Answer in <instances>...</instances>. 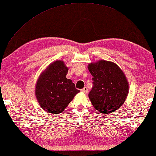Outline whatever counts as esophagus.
Returning a JSON list of instances; mask_svg holds the SVG:
<instances>
[{"label":"esophagus","mask_w":156,"mask_h":156,"mask_svg":"<svg viewBox=\"0 0 156 156\" xmlns=\"http://www.w3.org/2000/svg\"><path fill=\"white\" fill-rule=\"evenodd\" d=\"M81 90L82 93H85V94H87V93H88V89H87V87H84V88L82 89Z\"/></svg>","instance_id":"1"}]
</instances>
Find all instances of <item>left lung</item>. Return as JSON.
<instances>
[{
    "mask_svg": "<svg viewBox=\"0 0 156 156\" xmlns=\"http://www.w3.org/2000/svg\"><path fill=\"white\" fill-rule=\"evenodd\" d=\"M88 69L93 77V87L89 93L93 107L102 114L117 111L129 92L128 81L123 71L115 63L102 59L90 63Z\"/></svg>",
    "mask_w": 156,
    "mask_h": 156,
    "instance_id": "left-lung-1",
    "label": "left lung"
}]
</instances>
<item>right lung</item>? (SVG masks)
<instances>
[{"mask_svg": "<svg viewBox=\"0 0 156 156\" xmlns=\"http://www.w3.org/2000/svg\"><path fill=\"white\" fill-rule=\"evenodd\" d=\"M68 69L63 61H55L49 64L37 79L36 97L45 112L58 115L80 91L75 89L71 79L66 77Z\"/></svg>", "mask_w": 156, "mask_h": 156, "instance_id": "1", "label": "right lung"}]
</instances>
